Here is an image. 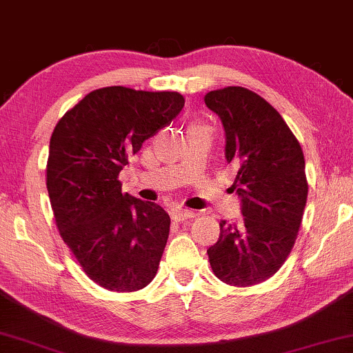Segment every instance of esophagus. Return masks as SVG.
<instances>
[{
    "mask_svg": "<svg viewBox=\"0 0 353 353\" xmlns=\"http://www.w3.org/2000/svg\"><path fill=\"white\" fill-rule=\"evenodd\" d=\"M171 216H172L174 221H185V219L194 218L195 213H194V211H190V210L179 208V210H174Z\"/></svg>",
    "mask_w": 353,
    "mask_h": 353,
    "instance_id": "esophagus-1",
    "label": "esophagus"
}]
</instances>
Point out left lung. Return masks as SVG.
Returning a JSON list of instances; mask_svg holds the SVG:
<instances>
[{"mask_svg": "<svg viewBox=\"0 0 353 353\" xmlns=\"http://www.w3.org/2000/svg\"><path fill=\"white\" fill-rule=\"evenodd\" d=\"M205 105L223 122L225 159L239 168L232 187L243 216L239 224L221 221L210 265L225 284H260L284 265L297 239L308 194L302 147L255 92L225 87L206 93Z\"/></svg>", "mask_w": 353, "mask_h": 353, "instance_id": "1", "label": "left lung"}]
</instances>
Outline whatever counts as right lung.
<instances>
[{"mask_svg": "<svg viewBox=\"0 0 353 353\" xmlns=\"http://www.w3.org/2000/svg\"><path fill=\"white\" fill-rule=\"evenodd\" d=\"M184 103L177 92L98 88L51 134L46 189L56 225L85 274L108 290L134 292L157 276L171 219L153 201L122 194L117 176Z\"/></svg>", "mask_w": 353, "mask_h": 353, "instance_id": "right-lung-1", "label": "right lung"}]
</instances>
